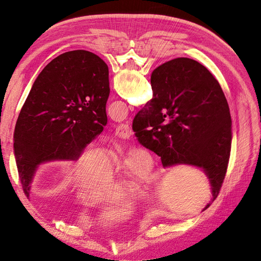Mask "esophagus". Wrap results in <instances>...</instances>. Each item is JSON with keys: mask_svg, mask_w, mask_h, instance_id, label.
I'll return each mask as SVG.
<instances>
[{"mask_svg": "<svg viewBox=\"0 0 261 261\" xmlns=\"http://www.w3.org/2000/svg\"><path fill=\"white\" fill-rule=\"evenodd\" d=\"M115 134L120 138L127 139L132 136V130H130V127L127 124H120L116 127Z\"/></svg>", "mask_w": 261, "mask_h": 261, "instance_id": "1", "label": "esophagus"}]
</instances>
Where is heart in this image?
<instances>
[{"label": "heart", "mask_w": 261, "mask_h": 261, "mask_svg": "<svg viewBox=\"0 0 261 261\" xmlns=\"http://www.w3.org/2000/svg\"><path fill=\"white\" fill-rule=\"evenodd\" d=\"M115 164L105 150L97 147L85 149L77 158L76 178L82 185H93L83 193L82 197L90 202L121 196L127 186L109 181L114 175ZM128 175L135 183L144 184L150 178L151 161L144 150L134 151L127 163ZM96 185L94 186V184Z\"/></svg>", "instance_id": "1"}]
</instances>
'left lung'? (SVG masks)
Returning <instances> with one entry per match:
<instances>
[{
    "label": "left lung",
    "instance_id": "left-lung-1",
    "mask_svg": "<svg viewBox=\"0 0 261 261\" xmlns=\"http://www.w3.org/2000/svg\"><path fill=\"white\" fill-rule=\"evenodd\" d=\"M109 94L108 65L89 51L63 53L42 69L14 132V153L27 198L39 165L77 160L102 133Z\"/></svg>",
    "mask_w": 261,
    "mask_h": 261
}]
</instances>
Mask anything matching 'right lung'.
<instances>
[{"instance_id": "1", "label": "right lung", "mask_w": 261, "mask_h": 261, "mask_svg": "<svg viewBox=\"0 0 261 261\" xmlns=\"http://www.w3.org/2000/svg\"><path fill=\"white\" fill-rule=\"evenodd\" d=\"M151 88L152 99L134 117L135 136L161 158L164 168H201L213 201L223 183L232 144L230 109L221 86L200 63L178 58L153 70Z\"/></svg>"}]
</instances>
